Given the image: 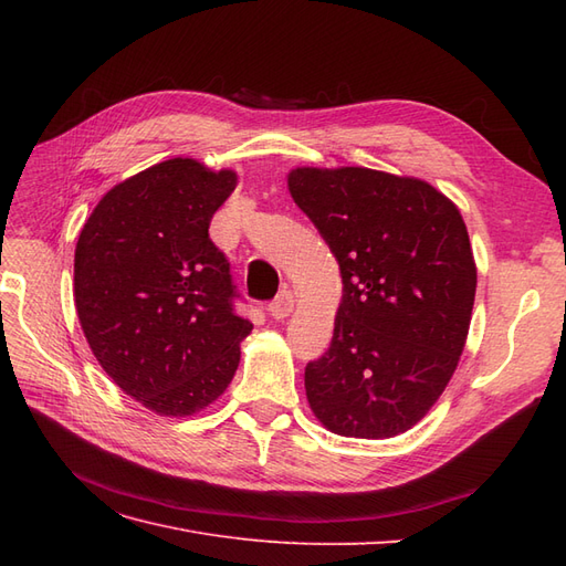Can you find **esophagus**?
<instances>
[{
	"mask_svg": "<svg viewBox=\"0 0 566 566\" xmlns=\"http://www.w3.org/2000/svg\"><path fill=\"white\" fill-rule=\"evenodd\" d=\"M293 310H295V295L290 293V290H281L279 297L269 304L271 316L279 318V321H281V318H287L290 312H293Z\"/></svg>",
	"mask_w": 566,
	"mask_h": 566,
	"instance_id": "34e87169",
	"label": "esophagus"
}]
</instances>
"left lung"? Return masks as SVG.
I'll use <instances>...</instances> for the list:
<instances>
[{
    "label": "left lung",
    "mask_w": 566,
    "mask_h": 566,
    "mask_svg": "<svg viewBox=\"0 0 566 566\" xmlns=\"http://www.w3.org/2000/svg\"><path fill=\"white\" fill-rule=\"evenodd\" d=\"M287 186L342 273L333 342L304 368L306 399L335 434H401L465 347L476 290L465 221L427 181L368 167H300Z\"/></svg>",
    "instance_id": "left-lung-1"
}]
</instances>
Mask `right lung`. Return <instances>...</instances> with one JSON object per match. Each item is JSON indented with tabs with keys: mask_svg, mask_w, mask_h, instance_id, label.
<instances>
[{
	"mask_svg": "<svg viewBox=\"0 0 566 566\" xmlns=\"http://www.w3.org/2000/svg\"><path fill=\"white\" fill-rule=\"evenodd\" d=\"M238 184L191 158L153 165L98 200L75 248V306L108 378L158 416L219 399L252 323L210 238Z\"/></svg>",
	"mask_w": 566,
	"mask_h": 566,
	"instance_id": "1",
	"label": "right lung"
}]
</instances>
